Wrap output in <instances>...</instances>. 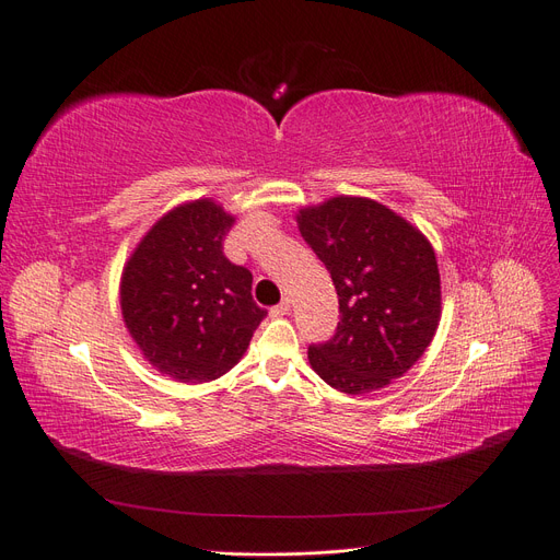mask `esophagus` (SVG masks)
<instances>
[{"mask_svg": "<svg viewBox=\"0 0 560 560\" xmlns=\"http://www.w3.org/2000/svg\"><path fill=\"white\" fill-rule=\"evenodd\" d=\"M290 308H292V303H290V299H282L276 308H270V315L273 317H282V315H290Z\"/></svg>", "mask_w": 560, "mask_h": 560, "instance_id": "1", "label": "esophagus"}]
</instances>
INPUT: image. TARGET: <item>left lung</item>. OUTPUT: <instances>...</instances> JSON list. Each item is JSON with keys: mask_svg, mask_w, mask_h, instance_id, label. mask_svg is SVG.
Wrapping results in <instances>:
<instances>
[{"mask_svg": "<svg viewBox=\"0 0 560 560\" xmlns=\"http://www.w3.org/2000/svg\"><path fill=\"white\" fill-rule=\"evenodd\" d=\"M296 222L329 270L341 313L329 341L308 348L313 371L348 395L385 387L420 360L442 317L432 245L369 198L338 196L303 208Z\"/></svg>", "mask_w": 560, "mask_h": 560, "instance_id": "1", "label": "left lung"}]
</instances>
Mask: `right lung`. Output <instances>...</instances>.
Wrapping results in <instances>:
<instances>
[{"label":"right lung","mask_w":560,"mask_h":560,"mask_svg":"<svg viewBox=\"0 0 560 560\" xmlns=\"http://www.w3.org/2000/svg\"><path fill=\"white\" fill-rule=\"evenodd\" d=\"M233 222L210 198L184 202L151 226L124 268L126 327L149 364L179 383L224 376L266 317L252 273L224 254Z\"/></svg>","instance_id":"1"}]
</instances>
